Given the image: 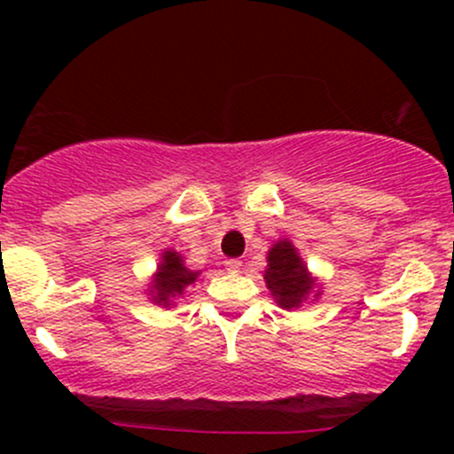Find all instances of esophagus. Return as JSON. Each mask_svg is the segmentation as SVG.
I'll list each match as a JSON object with an SVG mask.
<instances>
[{
    "label": "esophagus",
    "mask_w": 454,
    "mask_h": 454,
    "mask_svg": "<svg viewBox=\"0 0 454 454\" xmlns=\"http://www.w3.org/2000/svg\"><path fill=\"white\" fill-rule=\"evenodd\" d=\"M226 270H228V272H232V274H239L241 270H244V263H241L239 259H228L226 261Z\"/></svg>",
    "instance_id": "34e87169"
}]
</instances>
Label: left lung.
Masks as SVG:
<instances>
[{
    "label": "left lung",
    "mask_w": 454,
    "mask_h": 454,
    "mask_svg": "<svg viewBox=\"0 0 454 454\" xmlns=\"http://www.w3.org/2000/svg\"><path fill=\"white\" fill-rule=\"evenodd\" d=\"M265 286L278 308L299 309L320 296L318 278L308 270L299 250L290 239L274 241L268 250V268L263 270Z\"/></svg>",
    "instance_id": "8db88e82"
}]
</instances>
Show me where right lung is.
<instances>
[{
	"mask_svg": "<svg viewBox=\"0 0 454 454\" xmlns=\"http://www.w3.org/2000/svg\"><path fill=\"white\" fill-rule=\"evenodd\" d=\"M200 274L201 270L186 268L184 256L177 250H162L158 268L151 274L146 296H149L151 303L160 305V308H176V301L184 296L186 287L193 286Z\"/></svg>",
	"mask_w": 454,
	"mask_h": 454,
	"instance_id": "obj_1",
	"label": "right lung"
}]
</instances>
